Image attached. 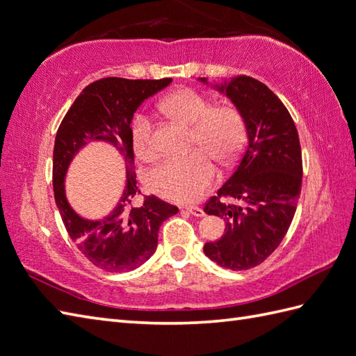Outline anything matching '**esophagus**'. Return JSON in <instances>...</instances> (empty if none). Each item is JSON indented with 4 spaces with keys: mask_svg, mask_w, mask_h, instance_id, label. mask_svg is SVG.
Here are the masks:
<instances>
[{
    "mask_svg": "<svg viewBox=\"0 0 356 356\" xmlns=\"http://www.w3.org/2000/svg\"><path fill=\"white\" fill-rule=\"evenodd\" d=\"M185 209L194 217H203L204 216V211L202 208H198V206H186Z\"/></svg>",
    "mask_w": 356,
    "mask_h": 356,
    "instance_id": "obj_1",
    "label": "esophagus"
}]
</instances>
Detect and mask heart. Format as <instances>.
Returning <instances> with one entry per match:
<instances>
[{
	"mask_svg": "<svg viewBox=\"0 0 356 356\" xmlns=\"http://www.w3.org/2000/svg\"><path fill=\"white\" fill-rule=\"evenodd\" d=\"M159 107L170 118L193 127L191 143L202 150L161 162L147 175V186L170 202L197 200L216 177V167L209 156L220 163H230L243 152L245 144L243 115L232 104L211 106L208 98L189 88L171 92ZM131 147L138 158L145 161L156 153L153 126L143 113L134 121Z\"/></svg>",
	"mask_w": 356,
	"mask_h": 356,
	"instance_id": "b5f03b06",
	"label": "heart"
}]
</instances>
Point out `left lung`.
<instances>
[{
	"label": "left lung",
	"mask_w": 356,
	"mask_h": 356,
	"mask_svg": "<svg viewBox=\"0 0 356 356\" xmlns=\"http://www.w3.org/2000/svg\"><path fill=\"white\" fill-rule=\"evenodd\" d=\"M198 81L209 85L208 79ZM212 88L241 112L247 147L234 175L204 206L226 229L203 252L220 267L241 271L266 261L290 229L302 189L300 140L290 112L261 81L238 76ZM226 196L238 204L229 205Z\"/></svg>",
	"instance_id": "left-lung-1"
}]
</instances>
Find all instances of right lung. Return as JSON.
I'll return each mask as SVG.
<instances>
[{
	"instance_id": "obj_1",
	"label": "right lung",
	"mask_w": 356,
	"mask_h": 356,
	"mask_svg": "<svg viewBox=\"0 0 356 356\" xmlns=\"http://www.w3.org/2000/svg\"><path fill=\"white\" fill-rule=\"evenodd\" d=\"M171 79L127 80L107 77L86 86L72 103L57 130L53 152V188L57 209L70 238L95 267L122 273L135 270L150 258L158 247L162 222L179 212L177 206L156 195L140 194L131 167L130 124L138 107L148 97L171 83ZM112 145L127 163V185L115 208L98 220L81 218L65 198L64 179L73 158L88 143Z\"/></svg>"
}]
</instances>
